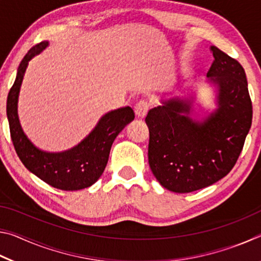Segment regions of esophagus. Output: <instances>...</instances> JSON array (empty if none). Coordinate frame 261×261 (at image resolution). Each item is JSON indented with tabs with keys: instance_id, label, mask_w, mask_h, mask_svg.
<instances>
[{
	"instance_id": "1",
	"label": "esophagus",
	"mask_w": 261,
	"mask_h": 261,
	"mask_svg": "<svg viewBox=\"0 0 261 261\" xmlns=\"http://www.w3.org/2000/svg\"><path fill=\"white\" fill-rule=\"evenodd\" d=\"M149 109V102L147 100L141 99L135 106V113L138 117H144Z\"/></svg>"
}]
</instances>
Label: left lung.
Segmentation results:
<instances>
[{"label":"left lung","mask_w":261,"mask_h":261,"mask_svg":"<svg viewBox=\"0 0 261 261\" xmlns=\"http://www.w3.org/2000/svg\"><path fill=\"white\" fill-rule=\"evenodd\" d=\"M214 61L207 72L218 86L215 113L202 123L189 117L191 103L178 98L151 109L148 163L163 188L188 193L214 184L230 170L252 124L245 71L240 62L211 46Z\"/></svg>","instance_id":"8db88e82"}]
</instances>
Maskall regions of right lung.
<instances>
[{
    "mask_svg": "<svg viewBox=\"0 0 261 261\" xmlns=\"http://www.w3.org/2000/svg\"><path fill=\"white\" fill-rule=\"evenodd\" d=\"M47 46V41L33 46L20 62L16 81L9 91L7 99L10 136L17 155L31 173L56 189L76 191L91 187L102 175L115 138L126 124L134 121L135 113L131 107H124L106 114L94 130L81 144L69 151L47 153L38 149L21 130L17 114V102L29 61Z\"/></svg>",
    "mask_w": 261,
    "mask_h": 261,
    "instance_id": "add662e5",
    "label": "right lung"
}]
</instances>
